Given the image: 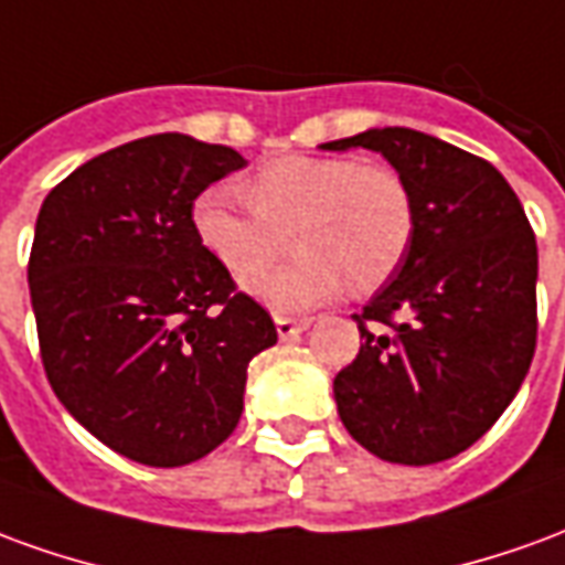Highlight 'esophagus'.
<instances>
[{
	"mask_svg": "<svg viewBox=\"0 0 565 565\" xmlns=\"http://www.w3.org/2000/svg\"><path fill=\"white\" fill-rule=\"evenodd\" d=\"M275 330H278V335H281V339H294V335H299V332L308 330V320L278 315V318H275Z\"/></svg>",
	"mask_w": 565,
	"mask_h": 565,
	"instance_id": "obj_1",
	"label": "esophagus"
}]
</instances>
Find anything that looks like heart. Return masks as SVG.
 I'll use <instances>...</instances> for the list:
<instances>
[{"label": "heart", "instance_id": "1", "mask_svg": "<svg viewBox=\"0 0 565 565\" xmlns=\"http://www.w3.org/2000/svg\"><path fill=\"white\" fill-rule=\"evenodd\" d=\"M242 211L223 190L190 205V226L211 259L233 275L262 268L291 238L287 267L247 276V294L278 311L311 308L339 294L375 290L415 242V196L399 169L351 157L287 153L238 184Z\"/></svg>", "mask_w": 565, "mask_h": 565}]
</instances>
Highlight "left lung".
Here are the masks:
<instances>
[{
    "instance_id": "obj_1",
    "label": "left lung",
    "mask_w": 565,
    "mask_h": 565,
    "mask_svg": "<svg viewBox=\"0 0 565 565\" xmlns=\"http://www.w3.org/2000/svg\"><path fill=\"white\" fill-rule=\"evenodd\" d=\"M323 148L384 153L417 214L399 271L354 315L363 344L332 381L339 417L381 460H450L497 424L533 363V226L490 162L417 129Z\"/></svg>"
}]
</instances>
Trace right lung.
Returning <instances> with one entry per match:
<instances>
[{
    "label": "right lung",
    "mask_w": 565,
    "mask_h": 565,
    "mask_svg": "<svg viewBox=\"0 0 565 565\" xmlns=\"http://www.w3.org/2000/svg\"><path fill=\"white\" fill-rule=\"evenodd\" d=\"M181 132L93 157L47 193L30 250L44 375L129 460L186 466L233 436L269 311L193 235L190 205L245 166Z\"/></svg>",
    "instance_id": "add662e5"
}]
</instances>
